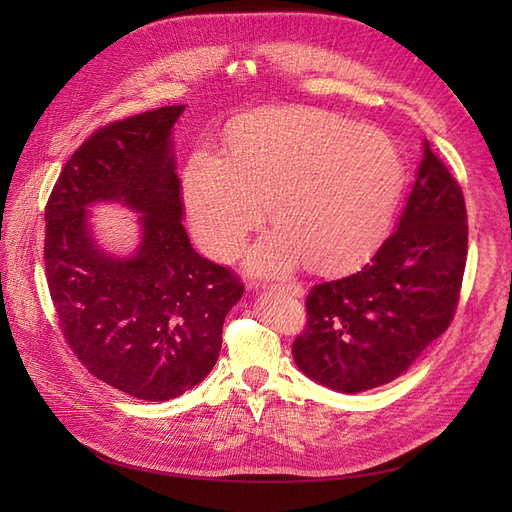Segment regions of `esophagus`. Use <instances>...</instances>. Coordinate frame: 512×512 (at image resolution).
<instances>
[{
    "label": "esophagus",
    "instance_id": "34e87169",
    "mask_svg": "<svg viewBox=\"0 0 512 512\" xmlns=\"http://www.w3.org/2000/svg\"><path fill=\"white\" fill-rule=\"evenodd\" d=\"M269 292H286V294H294V297H299L301 288L294 286V284H288V286H271Z\"/></svg>",
    "mask_w": 512,
    "mask_h": 512
}]
</instances>
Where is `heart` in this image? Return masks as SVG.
Returning a JSON list of instances; mask_svg holds the SVG:
<instances>
[{"mask_svg": "<svg viewBox=\"0 0 512 512\" xmlns=\"http://www.w3.org/2000/svg\"><path fill=\"white\" fill-rule=\"evenodd\" d=\"M406 164L389 134L322 113L269 111L232 132L228 160L196 151L183 200L198 245L235 256L262 213L275 230L247 254V269L282 275L303 260L342 271L374 254L391 228Z\"/></svg>", "mask_w": 512, "mask_h": 512, "instance_id": "b5f03b06", "label": "heart"}]
</instances>
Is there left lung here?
I'll use <instances>...</instances> for the list:
<instances>
[{
    "mask_svg": "<svg viewBox=\"0 0 512 512\" xmlns=\"http://www.w3.org/2000/svg\"><path fill=\"white\" fill-rule=\"evenodd\" d=\"M468 256L459 183L423 141L414 188L393 235L367 265L307 294L294 363L337 393L399 378L448 329Z\"/></svg>",
    "mask_w": 512,
    "mask_h": 512,
    "instance_id": "8db88e82",
    "label": "left lung"
}]
</instances>
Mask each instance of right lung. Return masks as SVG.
<instances>
[{
  "instance_id": "right-lung-1",
  "label": "right lung",
  "mask_w": 512,
  "mask_h": 512,
  "mask_svg": "<svg viewBox=\"0 0 512 512\" xmlns=\"http://www.w3.org/2000/svg\"><path fill=\"white\" fill-rule=\"evenodd\" d=\"M183 111L162 106L89 136L44 211L46 282L72 352L98 380L147 401L175 399L209 374L243 297L237 275L196 254L181 224L173 130ZM100 202L139 215L132 253L97 243L90 207Z\"/></svg>"
}]
</instances>
